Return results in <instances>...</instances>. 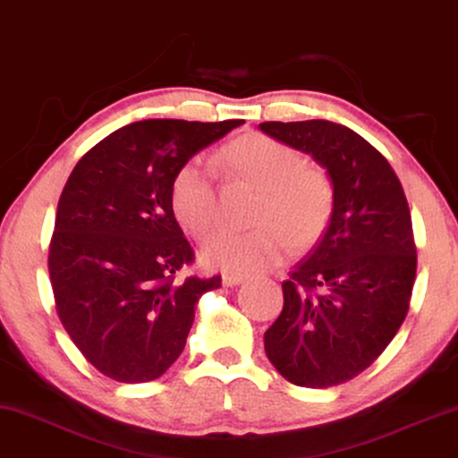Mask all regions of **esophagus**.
Segmentation results:
<instances>
[{
    "mask_svg": "<svg viewBox=\"0 0 458 458\" xmlns=\"http://www.w3.org/2000/svg\"><path fill=\"white\" fill-rule=\"evenodd\" d=\"M243 281H245L243 275H223L225 287H235V284H242Z\"/></svg>",
    "mask_w": 458,
    "mask_h": 458,
    "instance_id": "esophagus-1",
    "label": "esophagus"
}]
</instances>
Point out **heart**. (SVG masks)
Segmentation results:
<instances>
[{
    "label": "heart",
    "mask_w": 458,
    "mask_h": 458,
    "mask_svg": "<svg viewBox=\"0 0 458 458\" xmlns=\"http://www.w3.org/2000/svg\"><path fill=\"white\" fill-rule=\"evenodd\" d=\"M221 163L237 180L260 190L254 213L260 227L248 233H216L200 251L204 267L227 275L262 273L289 256L291 242L308 248L320 240L333 215V183L322 169L306 165L295 147L267 134H245L221 150ZM171 208L194 237L213 231L218 200L208 165L191 158L175 171Z\"/></svg>",
    "instance_id": "obj_1"
}]
</instances>
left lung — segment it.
<instances>
[{
  "mask_svg": "<svg viewBox=\"0 0 458 458\" xmlns=\"http://www.w3.org/2000/svg\"><path fill=\"white\" fill-rule=\"evenodd\" d=\"M260 130L314 157L335 194L327 233L283 283L264 351L291 384L336 386L372 366L409 311L417 254L405 191L386 158L347 125L308 119Z\"/></svg>",
  "mask_w": 458,
  "mask_h": 458,
  "instance_id": "left-lung-1",
  "label": "left lung"
}]
</instances>
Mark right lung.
Returning a JSON list of instances; mask_svg holds the SVG:
<instances>
[{
  "instance_id": "obj_1",
  "label": "right lung",
  "mask_w": 458,
  "mask_h": 458,
  "mask_svg": "<svg viewBox=\"0 0 458 458\" xmlns=\"http://www.w3.org/2000/svg\"><path fill=\"white\" fill-rule=\"evenodd\" d=\"M142 119L103 138L59 196L49 276L65 333L111 380H157L182 355L194 310L221 276L175 281L194 262L171 208L175 171L242 125Z\"/></svg>"
}]
</instances>
